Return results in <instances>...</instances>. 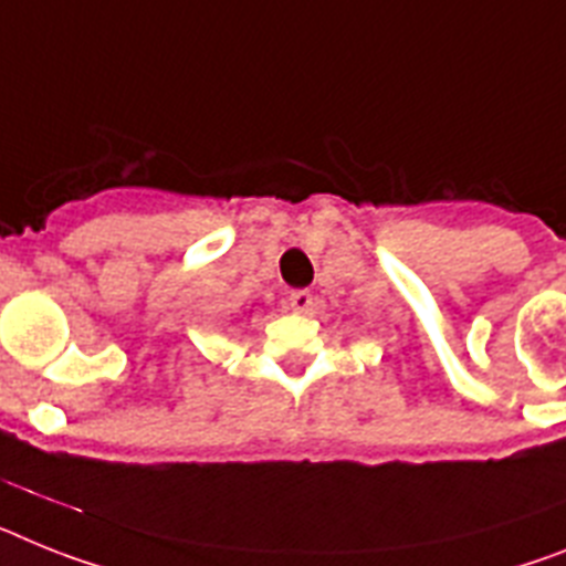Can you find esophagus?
Returning <instances> with one entry per match:
<instances>
[{"mask_svg":"<svg viewBox=\"0 0 566 566\" xmlns=\"http://www.w3.org/2000/svg\"><path fill=\"white\" fill-rule=\"evenodd\" d=\"M287 302H291L293 313H311L313 311V296L307 291H293L291 296H287Z\"/></svg>","mask_w":566,"mask_h":566,"instance_id":"esophagus-1","label":"esophagus"}]
</instances>
